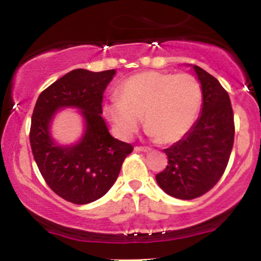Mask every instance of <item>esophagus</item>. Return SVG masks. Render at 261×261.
Wrapping results in <instances>:
<instances>
[{"label":"esophagus","mask_w":261,"mask_h":261,"mask_svg":"<svg viewBox=\"0 0 261 261\" xmlns=\"http://www.w3.org/2000/svg\"><path fill=\"white\" fill-rule=\"evenodd\" d=\"M135 151H137V152H149V151H151V148L145 147V146H136V147H135Z\"/></svg>","instance_id":"esophagus-1"}]
</instances>
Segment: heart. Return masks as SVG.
Listing matches in <instances>:
<instances>
[{"instance_id":"obj_1","label":"heart","mask_w":261,"mask_h":261,"mask_svg":"<svg viewBox=\"0 0 261 261\" xmlns=\"http://www.w3.org/2000/svg\"><path fill=\"white\" fill-rule=\"evenodd\" d=\"M118 95L104 108L114 126L125 136H131L143 115L149 136L163 143L182 139L193 127L202 106L201 85L189 73L148 71L134 74L120 83Z\"/></svg>"}]
</instances>
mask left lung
<instances>
[{
    "instance_id": "8db88e82",
    "label": "left lung",
    "mask_w": 261,
    "mask_h": 261,
    "mask_svg": "<svg viewBox=\"0 0 261 261\" xmlns=\"http://www.w3.org/2000/svg\"><path fill=\"white\" fill-rule=\"evenodd\" d=\"M202 88V110L191 130L164 149L168 166L155 175L158 185L176 199L193 200L217 184L234 142V116L229 95L214 76L194 66Z\"/></svg>"
}]
</instances>
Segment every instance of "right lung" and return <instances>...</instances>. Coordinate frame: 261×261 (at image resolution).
I'll use <instances>...</instances> for the list:
<instances>
[{
    "label": "right lung",
    "mask_w": 261,
    "mask_h": 261,
    "mask_svg": "<svg viewBox=\"0 0 261 261\" xmlns=\"http://www.w3.org/2000/svg\"><path fill=\"white\" fill-rule=\"evenodd\" d=\"M114 74L115 70L71 71L40 93L33 110L29 140L38 168L54 193L76 205L106 195L134 149L114 139L100 116L103 93ZM64 106L79 107L86 120L85 136L70 148L55 145L48 133L53 114Z\"/></svg>",
    "instance_id": "obj_1"
}]
</instances>
